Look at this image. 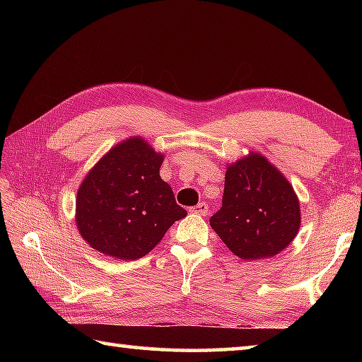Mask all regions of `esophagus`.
<instances>
[{
  "instance_id": "34e87169",
  "label": "esophagus",
  "mask_w": 362,
  "mask_h": 362,
  "mask_svg": "<svg viewBox=\"0 0 362 362\" xmlns=\"http://www.w3.org/2000/svg\"><path fill=\"white\" fill-rule=\"evenodd\" d=\"M207 211H209V207H207L206 203H198L196 206H193L192 209H189V212L196 214V216H206Z\"/></svg>"
}]
</instances>
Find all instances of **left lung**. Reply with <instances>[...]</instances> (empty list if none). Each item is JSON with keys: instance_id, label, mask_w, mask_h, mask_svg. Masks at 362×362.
Masks as SVG:
<instances>
[{"instance_id": "obj_1", "label": "left lung", "mask_w": 362, "mask_h": 362, "mask_svg": "<svg viewBox=\"0 0 362 362\" xmlns=\"http://www.w3.org/2000/svg\"><path fill=\"white\" fill-rule=\"evenodd\" d=\"M300 222L298 196L268 158L249 151L226 166L222 207L209 223L236 257H274L296 240Z\"/></svg>"}]
</instances>
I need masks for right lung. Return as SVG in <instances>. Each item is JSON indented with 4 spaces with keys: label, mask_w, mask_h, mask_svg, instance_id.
Wrapping results in <instances>:
<instances>
[{
    "label": "right lung",
    "mask_w": 362,
    "mask_h": 362,
    "mask_svg": "<svg viewBox=\"0 0 362 362\" xmlns=\"http://www.w3.org/2000/svg\"><path fill=\"white\" fill-rule=\"evenodd\" d=\"M164 153L132 136L112 146L78 188L75 222L97 252L136 260L163 240L187 211L159 175Z\"/></svg>",
    "instance_id": "1"
}]
</instances>
